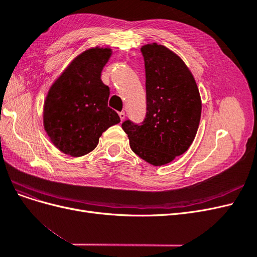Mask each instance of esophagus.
<instances>
[{"label":"esophagus","instance_id":"34e87169","mask_svg":"<svg viewBox=\"0 0 257 257\" xmlns=\"http://www.w3.org/2000/svg\"><path fill=\"white\" fill-rule=\"evenodd\" d=\"M119 116H120L121 121H123L124 119H125V112H124V111H121V112H119Z\"/></svg>","mask_w":257,"mask_h":257}]
</instances>
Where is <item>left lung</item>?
<instances>
[{
    "label": "left lung",
    "mask_w": 257,
    "mask_h": 257,
    "mask_svg": "<svg viewBox=\"0 0 257 257\" xmlns=\"http://www.w3.org/2000/svg\"><path fill=\"white\" fill-rule=\"evenodd\" d=\"M146 68L147 113L144 122L122 123L130 147L139 158L162 166L183 154L196 136L201 99L182 59L163 45L142 47Z\"/></svg>",
    "instance_id": "obj_1"
}]
</instances>
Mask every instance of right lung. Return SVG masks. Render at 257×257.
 <instances>
[{"label": "right lung", "mask_w": 257, "mask_h": 257, "mask_svg": "<svg viewBox=\"0 0 257 257\" xmlns=\"http://www.w3.org/2000/svg\"><path fill=\"white\" fill-rule=\"evenodd\" d=\"M110 48L77 56L52 83L44 103V127L60 151L74 158L94 150L104 132L120 122L108 107L110 91L100 79Z\"/></svg>", "instance_id": "add662e5"}]
</instances>
